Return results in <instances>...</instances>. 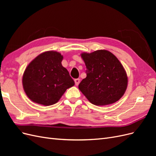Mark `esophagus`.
Segmentation results:
<instances>
[{
  "instance_id": "esophagus-1",
  "label": "esophagus",
  "mask_w": 156,
  "mask_h": 156,
  "mask_svg": "<svg viewBox=\"0 0 156 156\" xmlns=\"http://www.w3.org/2000/svg\"><path fill=\"white\" fill-rule=\"evenodd\" d=\"M74 81H75V85L77 86V85H79V83H80V79H75L74 80Z\"/></svg>"
}]
</instances>
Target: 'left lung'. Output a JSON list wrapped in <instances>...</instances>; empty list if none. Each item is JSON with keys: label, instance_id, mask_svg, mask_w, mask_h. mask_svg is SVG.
Masks as SVG:
<instances>
[{"label": "left lung", "instance_id": "8db88e82", "mask_svg": "<svg viewBox=\"0 0 156 156\" xmlns=\"http://www.w3.org/2000/svg\"><path fill=\"white\" fill-rule=\"evenodd\" d=\"M87 67V77L79 89L94 105L112 104L123 96L127 87V76L123 66L107 50H97L81 55Z\"/></svg>", "mask_w": 156, "mask_h": 156}]
</instances>
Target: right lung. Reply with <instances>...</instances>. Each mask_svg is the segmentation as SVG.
Instances as JSON below:
<instances>
[{
  "label": "right lung",
  "mask_w": 156,
  "mask_h": 156,
  "mask_svg": "<svg viewBox=\"0 0 156 156\" xmlns=\"http://www.w3.org/2000/svg\"><path fill=\"white\" fill-rule=\"evenodd\" d=\"M63 56L58 52L42 53L27 66L23 75V87L30 100L49 106L57 103L75 83L62 65Z\"/></svg>",
  "instance_id": "1"
}]
</instances>
